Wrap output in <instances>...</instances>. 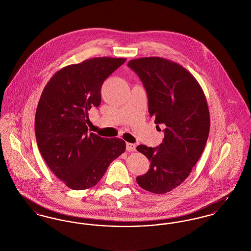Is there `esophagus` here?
<instances>
[{
	"instance_id": "1",
	"label": "esophagus",
	"mask_w": 251,
	"mask_h": 251,
	"mask_svg": "<svg viewBox=\"0 0 251 251\" xmlns=\"http://www.w3.org/2000/svg\"><path fill=\"white\" fill-rule=\"evenodd\" d=\"M126 150L129 151H135V145L131 143L126 144Z\"/></svg>"
}]
</instances>
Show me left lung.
I'll list each match as a JSON object with an SVG mask.
<instances>
[{"label":"left lung","mask_w":251,"mask_h":251,"mask_svg":"<svg viewBox=\"0 0 251 251\" xmlns=\"http://www.w3.org/2000/svg\"><path fill=\"white\" fill-rule=\"evenodd\" d=\"M128 67L143 83L156 128L165 127L159 147H136L151 162L136 181L147 191L166 194L185 180L202 153L210 131L207 100L195 77L178 63L143 57L129 61Z\"/></svg>","instance_id":"1"}]
</instances>
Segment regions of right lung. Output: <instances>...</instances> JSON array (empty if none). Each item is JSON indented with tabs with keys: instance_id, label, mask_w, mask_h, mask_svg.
I'll use <instances>...</instances> for the list:
<instances>
[{
	"instance_id": "add662e5",
	"label": "right lung",
	"mask_w": 251,
	"mask_h": 251,
	"mask_svg": "<svg viewBox=\"0 0 251 251\" xmlns=\"http://www.w3.org/2000/svg\"><path fill=\"white\" fill-rule=\"evenodd\" d=\"M125 58L95 57L67 66L46 84L36 108L35 132L50 169L73 190L95 186L109 165L122 154L120 138L88 133V111L100 104L105 79Z\"/></svg>"
}]
</instances>
